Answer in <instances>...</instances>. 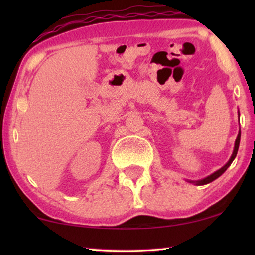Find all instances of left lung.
Here are the masks:
<instances>
[{
  "label": "left lung",
  "instance_id": "1",
  "mask_svg": "<svg viewBox=\"0 0 255 255\" xmlns=\"http://www.w3.org/2000/svg\"><path fill=\"white\" fill-rule=\"evenodd\" d=\"M238 115H239V111H238ZM239 142H240V130H239V133H238V135H237V139H236V141H235V148H233L232 155H231V158L229 159V161L226 162L225 165L222 167V168H219L218 170H216L215 173H212L211 175H209V176H207V177H204V179H202V180H197V181H191V180H187L188 182H190V183H194V184H196V186H203V184H208V183L212 182V181H215L216 179H218V177L221 176L222 174L224 173L225 170L229 168L230 165H231L233 160H235V158H236V156H237V153H238V148H239Z\"/></svg>",
  "mask_w": 255,
  "mask_h": 255
}]
</instances>
